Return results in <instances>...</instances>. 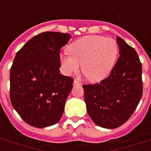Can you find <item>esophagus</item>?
I'll list each match as a JSON object with an SVG mask.
<instances>
[{
    "label": "esophagus",
    "mask_w": 151,
    "mask_h": 151,
    "mask_svg": "<svg viewBox=\"0 0 151 151\" xmlns=\"http://www.w3.org/2000/svg\"><path fill=\"white\" fill-rule=\"evenodd\" d=\"M73 85H79V82H78L77 80H74V81H73Z\"/></svg>",
    "instance_id": "esophagus-1"
}]
</instances>
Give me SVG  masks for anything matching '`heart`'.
<instances>
[{"mask_svg":"<svg viewBox=\"0 0 151 151\" xmlns=\"http://www.w3.org/2000/svg\"><path fill=\"white\" fill-rule=\"evenodd\" d=\"M70 55H60L64 73L67 75L75 73L80 68L93 82L104 80L111 73L117 61L118 46L112 38L98 35H90L69 46Z\"/></svg>","mask_w":151,"mask_h":151,"instance_id":"heart-1","label":"heart"}]
</instances>
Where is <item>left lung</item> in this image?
Returning <instances> with one entry per match:
<instances>
[{
    "label": "left lung",
    "mask_w": 151,
    "mask_h": 151,
    "mask_svg": "<svg viewBox=\"0 0 151 151\" xmlns=\"http://www.w3.org/2000/svg\"><path fill=\"white\" fill-rule=\"evenodd\" d=\"M120 57L110 76L83 85L88 114L104 129L118 128L129 119L143 94L142 64L136 50L117 37Z\"/></svg>",
    "instance_id": "8db88e82"
}]
</instances>
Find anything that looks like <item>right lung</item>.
<instances>
[{
  "instance_id": "add662e5",
  "label": "right lung",
  "mask_w": 151,
  "mask_h": 151,
  "mask_svg": "<svg viewBox=\"0 0 151 151\" xmlns=\"http://www.w3.org/2000/svg\"><path fill=\"white\" fill-rule=\"evenodd\" d=\"M71 36L45 32L15 55L10 70V99L22 119L35 128L56 124L63 114L73 79L59 71L60 48Z\"/></svg>"
}]
</instances>
